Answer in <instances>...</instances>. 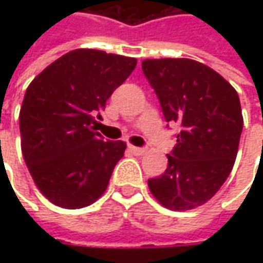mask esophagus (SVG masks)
<instances>
[{"label": "esophagus", "mask_w": 263, "mask_h": 263, "mask_svg": "<svg viewBox=\"0 0 263 263\" xmlns=\"http://www.w3.org/2000/svg\"><path fill=\"white\" fill-rule=\"evenodd\" d=\"M128 149H130V152H132L133 155H137V157H140V155H145V154H146V151H145V149H142V147L128 146Z\"/></svg>", "instance_id": "obj_1"}]
</instances>
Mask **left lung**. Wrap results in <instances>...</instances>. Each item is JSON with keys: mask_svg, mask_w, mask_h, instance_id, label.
I'll return each instance as SVG.
<instances>
[{"mask_svg": "<svg viewBox=\"0 0 263 263\" xmlns=\"http://www.w3.org/2000/svg\"><path fill=\"white\" fill-rule=\"evenodd\" d=\"M168 123L181 132L162 176L147 180L151 193L171 211L206 203L230 176L243 130L236 89L215 70L189 58L143 60Z\"/></svg>", "mask_w": 263, "mask_h": 263, "instance_id": "8db88e82", "label": "left lung"}]
</instances>
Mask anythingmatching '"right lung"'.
Segmentation results:
<instances>
[{"label":"right lung","instance_id":"obj_1","mask_svg":"<svg viewBox=\"0 0 263 263\" xmlns=\"http://www.w3.org/2000/svg\"><path fill=\"white\" fill-rule=\"evenodd\" d=\"M136 64L132 57L80 48L27 87L18 116L22 154L36 187L57 206H89L105 193L127 145L104 142L96 120Z\"/></svg>","mask_w":263,"mask_h":263}]
</instances>
